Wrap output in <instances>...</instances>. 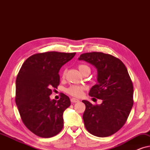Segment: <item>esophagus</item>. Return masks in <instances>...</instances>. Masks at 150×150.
Here are the masks:
<instances>
[{"label": "esophagus", "mask_w": 150, "mask_h": 150, "mask_svg": "<svg viewBox=\"0 0 150 150\" xmlns=\"http://www.w3.org/2000/svg\"><path fill=\"white\" fill-rule=\"evenodd\" d=\"M71 102H72V103H76V102H79V100L76 99V98H71Z\"/></svg>", "instance_id": "1"}]
</instances>
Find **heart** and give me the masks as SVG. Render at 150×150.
<instances>
[{
    "label": "heart",
    "instance_id": "1",
    "mask_svg": "<svg viewBox=\"0 0 150 150\" xmlns=\"http://www.w3.org/2000/svg\"><path fill=\"white\" fill-rule=\"evenodd\" d=\"M78 67H79V69L83 75H85L86 74H90V72H91V68L87 64H83V63L79 64ZM65 74H66V70H64L62 74L63 79H65ZM83 91L84 87L83 86L80 85H71L65 89V91L68 94H69V95L77 98L81 97L83 95Z\"/></svg>",
    "mask_w": 150,
    "mask_h": 150
}]
</instances>
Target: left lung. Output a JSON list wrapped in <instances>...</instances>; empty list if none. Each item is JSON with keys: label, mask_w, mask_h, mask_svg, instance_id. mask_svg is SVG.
I'll return each mask as SVG.
<instances>
[{"label": "left lung", "mask_w": 150, "mask_h": 150, "mask_svg": "<svg viewBox=\"0 0 150 150\" xmlns=\"http://www.w3.org/2000/svg\"><path fill=\"white\" fill-rule=\"evenodd\" d=\"M79 59L97 68L98 83L91 87L89 95L102 100L100 105L82 101L86 106L83 116L85 128L94 136L109 137L122 128L132 109V80L124 63L111 54L87 52Z\"/></svg>", "instance_id": "obj_1"}]
</instances>
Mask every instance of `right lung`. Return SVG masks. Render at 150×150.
I'll use <instances>...</instances> for the list:
<instances>
[{"label": "right lung", "instance_id": "1", "mask_svg": "<svg viewBox=\"0 0 150 150\" xmlns=\"http://www.w3.org/2000/svg\"><path fill=\"white\" fill-rule=\"evenodd\" d=\"M76 52L52 51L37 53L26 59L16 82V103L25 126L37 136L50 138L63 127V115L70 106L68 96L61 94L59 100H50L52 88L59 85L61 67Z\"/></svg>", "mask_w": 150, "mask_h": 150}]
</instances>
